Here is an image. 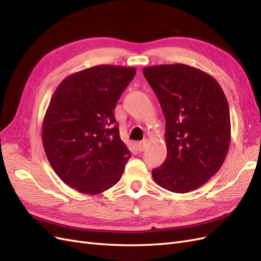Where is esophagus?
<instances>
[{
	"label": "esophagus",
	"instance_id": "obj_1",
	"mask_svg": "<svg viewBox=\"0 0 261 261\" xmlns=\"http://www.w3.org/2000/svg\"><path fill=\"white\" fill-rule=\"evenodd\" d=\"M148 144H149V143H148L147 140H143V141H140V143H138L137 147H138V150H139V151H144V150L147 148Z\"/></svg>",
	"mask_w": 261,
	"mask_h": 261
}]
</instances>
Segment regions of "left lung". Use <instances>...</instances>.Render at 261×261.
<instances>
[{
	"instance_id": "1",
	"label": "left lung",
	"mask_w": 261,
	"mask_h": 261,
	"mask_svg": "<svg viewBox=\"0 0 261 261\" xmlns=\"http://www.w3.org/2000/svg\"><path fill=\"white\" fill-rule=\"evenodd\" d=\"M165 117L167 159L152 170L158 185L173 193L195 191L222 167L231 141V121L219 83L185 64L143 69Z\"/></svg>"
}]
</instances>
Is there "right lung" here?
<instances>
[{
  "label": "right lung",
  "instance_id": "add662e5",
  "mask_svg": "<svg viewBox=\"0 0 261 261\" xmlns=\"http://www.w3.org/2000/svg\"><path fill=\"white\" fill-rule=\"evenodd\" d=\"M135 67L97 65L69 75L54 91L42 124L46 158L59 177L97 195L121 179L130 151L121 140L116 102Z\"/></svg>",
  "mask_w": 261,
  "mask_h": 261
}]
</instances>
